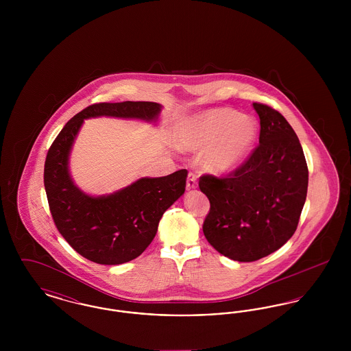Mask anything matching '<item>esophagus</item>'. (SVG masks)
I'll list each match as a JSON object with an SVG mask.
<instances>
[{"mask_svg": "<svg viewBox=\"0 0 351 351\" xmlns=\"http://www.w3.org/2000/svg\"><path fill=\"white\" fill-rule=\"evenodd\" d=\"M197 186V176L192 172L188 173V178H186V189L191 191V189H195Z\"/></svg>", "mask_w": 351, "mask_h": 351, "instance_id": "34e87169", "label": "esophagus"}]
</instances>
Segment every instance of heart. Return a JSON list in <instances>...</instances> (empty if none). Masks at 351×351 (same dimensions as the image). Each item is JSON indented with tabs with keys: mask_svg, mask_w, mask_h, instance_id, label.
Segmentation results:
<instances>
[{
	"mask_svg": "<svg viewBox=\"0 0 351 351\" xmlns=\"http://www.w3.org/2000/svg\"><path fill=\"white\" fill-rule=\"evenodd\" d=\"M258 135V123L249 114L230 108H212L184 119L175 143L182 150H200L204 166L215 172L238 167L250 154Z\"/></svg>",
	"mask_w": 351,
	"mask_h": 351,
	"instance_id": "obj_1",
	"label": "heart"
}]
</instances>
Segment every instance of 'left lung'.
Here are the masks:
<instances>
[{
    "label": "left lung",
    "mask_w": 351,
    "mask_h": 351,
    "mask_svg": "<svg viewBox=\"0 0 351 351\" xmlns=\"http://www.w3.org/2000/svg\"><path fill=\"white\" fill-rule=\"evenodd\" d=\"M261 119L259 146L225 179L200 178L210 210L202 230L216 250L238 262H254L279 250L296 232L308 191L300 141L287 119L254 102Z\"/></svg>",
    "instance_id": "1"
}]
</instances>
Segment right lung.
Masks as SVG:
<instances>
[{
    "label": "right lung",
    "instance_id": "add662e5",
    "mask_svg": "<svg viewBox=\"0 0 351 351\" xmlns=\"http://www.w3.org/2000/svg\"><path fill=\"white\" fill-rule=\"evenodd\" d=\"M163 106L150 101L102 102L71 118L53 141L45 163V189L53 222L84 258L116 266L147 249L168 208L184 195L186 169L162 178H141L113 193L93 196L77 186L69 158L84 119H138L156 123Z\"/></svg>",
    "mask_w": 351,
    "mask_h": 351
}]
</instances>
